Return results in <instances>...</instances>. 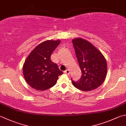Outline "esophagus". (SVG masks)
Listing matches in <instances>:
<instances>
[{"mask_svg":"<svg viewBox=\"0 0 126 126\" xmlns=\"http://www.w3.org/2000/svg\"><path fill=\"white\" fill-rule=\"evenodd\" d=\"M64 73L68 75V74H70V71H69V70L68 69H67V70H65L64 71Z\"/></svg>","mask_w":126,"mask_h":126,"instance_id":"obj_1","label":"esophagus"}]
</instances>
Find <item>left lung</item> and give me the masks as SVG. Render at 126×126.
I'll list each match as a JSON object with an SVG mask.
<instances>
[{
  "label": "left lung",
  "instance_id": "obj_1",
  "mask_svg": "<svg viewBox=\"0 0 126 126\" xmlns=\"http://www.w3.org/2000/svg\"><path fill=\"white\" fill-rule=\"evenodd\" d=\"M76 57L82 72L77 81L71 79L73 85L79 90H95L104 82L107 73V64L104 57L97 48L85 39L73 40Z\"/></svg>",
  "mask_w": 126,
  "mask_h": 126
}]
</instances>
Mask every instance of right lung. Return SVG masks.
I'll list each match as a JSON object with an SVG mask.
<instances>
[{
	"instance_id": "obj_1",
	"label": "right lung",
	"mask_w": 126,
	"mask_h": 126,
	"mask_svg": "<svg viewBox=\"0 0 126 126\" xmlns=\"http://www.w3.org/2000/svg\"><path fill=\"white\" fill-rule=\"evenodd\" d=\"M60 40H47L37 46L29 54L23 66L27 83L38 91L47 90L56 84L63 74L56 63L51 60L52 53L60 44Z\"/></svg>"
}]
</instances>
